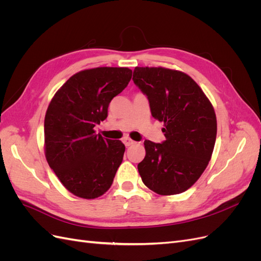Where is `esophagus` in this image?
I'll list each match as a JSON object with an SVG mask.
<instances>
[{
	"instance_id": "1",
	"label": "esophagus",
	"mask_w": 261,
	"mask_h": 261,
	"mask_svg": "<svg viewBox=\"0 0 261 261\" xmlns=\"http://www.w3.org/2000/svg\"><path fill=\"white\" fill-rule=\"evenodd\" d=\"M123 143H124V145H125L126 147L135 145V141L132 140V139H130V138H128V137H125V138H123Z\"/></svg>"
}]
</instances>
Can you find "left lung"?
I'll return each mask as SVG.
<instances>
[{
    "label": "left lung",
    "mask_w": 261,
    "mask_h": 261,
    "mask_svg": "<svg viewBox=\"0 0 261 261\" xmlns=\"http://www.w3.org/2000/svg\"><path fill=\"white\" fill-rule=\"evenodd\" d=\"M133 81L149 100L152 116L163 122L165 140H145L146 155L138 163L144 184L162 195L192 187L211 159L217 117L211 102L191 76L165 67H135Z\"/></svg>",
    "instance_id": "left-lung-1"
}]
</instances>
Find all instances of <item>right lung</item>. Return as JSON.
I'll return each instance as SVG.
<instances>
[{
	"label": "right lung",
	"instance_id": "obj_1",
	"mask_svg": "<svg viewBox=\"0 0 261 261\" xmlns=\"http://www.w3.org/2000/svg\"><path fill=\"white\" fill-rule=\"evenodd\" d=\"M128 67H96L73 75L55 92L44 117V153L69 193L94 199L111 187L125 146L96 134L111 100L132 78Z\"/></svg>",
	"mask_w": 261,
	"mask_h": 261
}]
</instances>
